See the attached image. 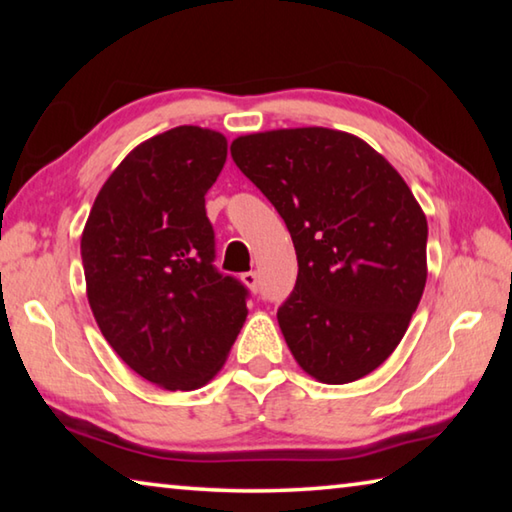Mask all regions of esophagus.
<instances>
[{"label":"esophagus","mask_w":512,"mask_h":512,"mask_svg":"<svg viewBox=\"0 0 512 512\" xmlns=\"http://www.w3.org/2000/svg\"><path fill=\"white\" fill-rule=\"evenodd\" d=\"M241 282H244L250 291L257 293V289H259V277H257V273H255V271L241 273Z\"/></svg>","instance_id":"esophagus-1"}]
</instances>
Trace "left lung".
I'll return each instance as SVG.
<instances>
[{"instance_id":"left-lung-1","label":"left lung","mask_w":512,"mask_h":512,"mask_svg":"<svg viewBox=\"0 0 512 512\" xmlns=\"http://www.w3.org/2000/svg\"><path fill=\"white\" fill-rule=\"evenodd\" d=\"M232 160L287 223L296 289L277 323L298 366L350 384L400 345L427 282V216L384 155L332 128L237 137Z\"/></svg>"}]
</instances>
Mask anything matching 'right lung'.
Instances as JSON below:
<instances>
[{
    "instance_id": "1",
    "label": "right lung",
    "mask_w": 512,
    "mask_h": 512,
    "mask_svg": "<svg viewBox=\"0 0 512 512\" xmlns=\"http://www.w3.org/2000/svg\"><path fill=\"white\" fill-rule=\"evenodd\" d=\"M228 140L201 126L160 133L121 160L81 237L88 302L128 368L194 391L223 368L248 316V289L214 266L205 194Z\"/></svg>"
}]
</instances>
